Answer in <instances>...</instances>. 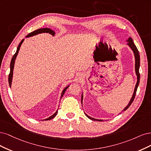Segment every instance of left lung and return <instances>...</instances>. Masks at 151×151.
Wrapping results in <instances>:
<instances>
[{
	"mask_svg": "<svg viewBox=\"0 0 151 151\" xmlns=\"http://www.w3.org/2000/svg\"><path fill=\"white\" fill-rule=\"evenodd\" d=\"M128 45L130 47L131 49L132 50L133 52H134V56H135V73H136V75H137V83H136V85H135V89H134V93H133V95L132 96V99H130V101H129V103L128 104V105L126 106V107L123 110V111H125L127 110L129 106H130V105L132 104V103L133 102L134 99H135V95H136V91H137V87L139 86V81H140V73H139V67H140V56H139V51L137 50V47H136V46L135 45V44L133 42V40L132 39L131 37H129L128 39ZM82 100H83V95L81 96V102H82ZM85 115H86V116L88 118H89L90 119L92 120H96V121H103L102 120H99V119H93L92 117H90V116H89L88 115H87L86 114Z\"/></svg>",
	"mask_w": 151,
	"mask_h": 151,
	"instance_id": "8db88e82",
	"label": "left lung"
}]
</instances>
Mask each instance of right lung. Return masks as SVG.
<instances>
[{
    "label": "right lung",
    "mask_w": 151,
    "mask_h": 151,
    "mask_svg": "<svg viewBox=\"0 0 151 151\" xmlns=\"http://www.w3.org/2000/svg\"><path fill=\"white\" fill-rule=\"evenodd\" d=\"M42 32H46V33H49L50 34V35H51L52 36H54L55 35V32L53 31L52 30H51V29L50 28H42V29H37V30H35V31L33 32H30L29 34H28V35L26 36V37H31V36H35V35H38V34H40V33H42ZM24 39L23 40L21 41V42L19 43V45L17 48V51L16 52L15 54L14 55L13 57L12 58V60H11V65H10V68H11V70H10V73H9V85H10V87L11 86V83H12V75H13V70H14V63H15V60L16 58V56L18 54V52L19 51V49H20L21 47V46L22 45V43L24 41ZM68 88V86L66 87V88L63 90V91H62V93H61V98H62V96H63V95H64L65 92L66 91V90H67V88ZM57 113H58V110L56 111V112L53 114L52 115H51V116H50L49 118H47L46 119H45L43 120H51L53 118L55 117V116L57 115Z\"/></svg>",
    "instance_id": "add662e5"
}]
</instances>
